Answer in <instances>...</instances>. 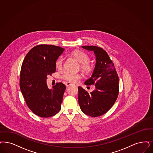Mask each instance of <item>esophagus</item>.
Wrapping results in <instances>:
<instances>
[{"label":"esophagus","instance_id":"esophagus-1","mask_svg":"<svg viewBox=\"0 0 153 153\" xmlns=\"http://www.w3.org/2000/svg\"><path fill=\"white\" fill-rule=\"evenodd\" d=\"M72 84L71 83H69V82H66V83H65V85H66V87H68L69 85H71Z\"/></svg>","mask_w":153,"mask_h":153}]
</instances>
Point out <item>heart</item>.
Segmentation results:
<instances>
[{"label":"heart","instance_id":"obj_1","mask_svg":"<svg viewBox=\"0 0 153 153\" xmlns=\"http://www.w3.org/2000/svg\"><path fill=\"white\" fill-rule=\"evenodd\" d=\"M72 55L74 56L79 63H80V68L87 74H90L94 70V65L90 62V58L89 56L84 51H76L72 53ZM63 58L59 57L56 62L55 66L57 69H61L63 67ZM81 78V75L79 73H74L71 72H65L63 74L62 78L63 80L71 82L76 83Z\"/></svg>","mask_w":153,"mask_h":153}]
</instances>
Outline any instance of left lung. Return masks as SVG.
I'll list each match as a JSON object with an SVG mask.
<instances>
[{
  "label": "left lung",
  "instance_id": "8db88e82",
  "mask_svg": "<svg viewBox=\"0 0 153 153\" xmlns=\"http://www.w3.org/2000/svg\"><path fill=\"white\" fill-rule=\"evenodd\" d=\"M82 47L94 51L96 56L92 75L85 82L87 85H95V89L89 93L78 87V102L83 113L98 117L106 113L116 101L119 92V76L112 61L103 49L95 46Z\"/></svg>",
  "mask_w": 153,
  "mask_h": 153
}]
</instances>
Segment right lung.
I'll return each mask as SVG.
<instances>
[{
	"label": "right lung",
	"mask_w": 153,
	"mask_h": 153,
	"mask_svg": "<svg viewBox=\"0 0 153 153\" xmlns=\"http://www.w3.org/2000/svg\"><path fill=\"white\" fill-rule=\"evenodd\" d=\"M59 46L41 44L32 48L24 59L20 88L29 108L41 117L56 115L61 109L66 85L57 83L49 89L47 75L56 72L55 62L64 51Z\"/></svg>",
	"instance_id": "1"
}]
</instances>
